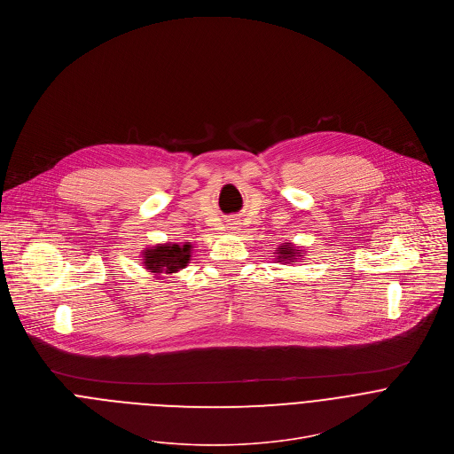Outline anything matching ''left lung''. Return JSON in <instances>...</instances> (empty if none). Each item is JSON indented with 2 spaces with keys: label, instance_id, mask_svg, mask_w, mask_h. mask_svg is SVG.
I'll use <instances>...</instances> for the list:
<instances>
[{
  "label": "left lung",
  "instance_id": "8db88e82",
  "mask_svg": "<svg viewBox=\"0 0 454 454\" xmlns=\"http://www.w3.org/2000/svg\"><path fill=\"white\" fill-rule=\"evenodd\" d=\"M302 254H304V253H301V249H297V247L292 246L290 242L279 246V249H278V260H279V262H285V263H290V262L297 260V258L302 256Z\"/></svg>",
  "mask_w": 454,
  "mask_h": 454
}]
</instances>
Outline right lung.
Masks as SVG:
<instances>
[{
  "label": "right lung",
  "instance_id": "1",
  "mask_svg": "<svg viewBox=\"0 0 454 454\" xmlns=\"http://www.w3.org/2000/svg\"><path fill=\"white\" fill-rule=\"evenodd\" d=\"M192 246L185 242L184 246L178 244H157L152 249L143 253V265L146 270L153 272L155 276L160 274H173L180 269L187 267L191 260Z\"/></svg>",
  "mask_w": 454,
  "mask_h": 454
}]
</instances>
